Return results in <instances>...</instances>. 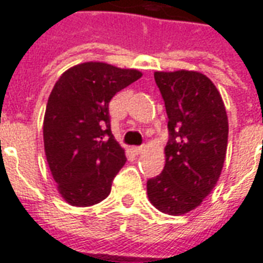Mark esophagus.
Segmentation results:
<instances>
[{"label":"esophagus","instance_id":"1","mask_svg":"<svg viewBox=\"0 0 263 263\" xmlns=\"http://www.w3.org/2000/svg\"><path fill=\"white\" fill-rule=\"evenodd\" d=\"M132 152L135 153L136 156L138 154H142L144 152V146H136V147H132Z\"/></svg>","mask_w":263,"mask_h":263}]
</instances>
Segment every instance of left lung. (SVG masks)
Segmentation results:
<instances>
[{"label": "left lung", "mask_w": 263, "mask_h": 263, "mask_svg": "<svg viewBox=\"0 0 263 263\" xmlns=\"http://www.w3.org/2000/svg\"><path fill=\"white\" fill-rule=\"evenodd\" d=\"M168 115L165 166L147 181L154 208L181 216L216 187L228 146V116L220 91L196 71L154 72Z\"/></svg>", "instance_id": "obj_1"}]
</instances>
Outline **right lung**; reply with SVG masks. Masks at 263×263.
<instances>
[{
	"label": "right lung",
	"instance_id": "right-lung-1",
	"mask_svg": "<svg viewBox=\"0 0 263 263\" xmlns=\"http://www.w3.org/2000/svg\"><path fill=\"white\" fill-rule=\"evenodd\" d=\"M140 78L138 69L88 61L55 82L43 119V144L57 190L71 206H92L110 194L127 157L111 135L109 102Z\"/></svg>",
	"mask_w": 263,
	"mask_h": 263
}]
</instances>
